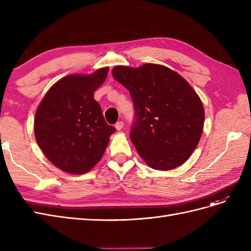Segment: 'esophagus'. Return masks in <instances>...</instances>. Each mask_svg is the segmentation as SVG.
<instances>
[{"mask_svg": "<svg viewBox=\"0 0 251 251\" xmlns=\"http://www.w3.org/2000/svg\"><path fill=\"white\" fill-rule=\"evenodd\" d=\"M115 127H116V130L120 131L121 128L124 127V121H117L116 125H115Z\"/></svg>", "mask_w": 251, "mask_h": 251, "instance_id": "1", "label": "esophagus"}]
</instances>
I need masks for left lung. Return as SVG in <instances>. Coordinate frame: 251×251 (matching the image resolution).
<instances>
[{
    "instance_id": "8db88e82",
    "label": "left lung",
    "mask_w": 251,
    "mask_h": 251,
    "mask_svg": "<svg viewBox=\"0 0 251 251\" xmlns=\"http://www.w3.org/2000/svg\"><path fill=\"white\" fill-rule=\"evenodd\" d=\"M113 76L130 92L134 120L130 138L151 168L168 171L183 164L201 138L204 109L189 83L164 66H118Z\"/></svg>"
}]
</instances>
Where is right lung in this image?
<instances>
[{"mask_svg": "<svg viewBox=\"0 0 251 251\" xmlns=\"http://www.w3.org/2000/svg\"><path fill=\"white\" fill-rule=\"evenodd\" d=\"M109 68L69 75L53 85L35 114L37 144L49 160L70 174H85L100 160L116 128L105 123L94 92Z\"/></svg>", "mask_w": 251, "mask_h": 251, "instance_id": "right-lung-1", "label": "right lung"}]
</instances>
